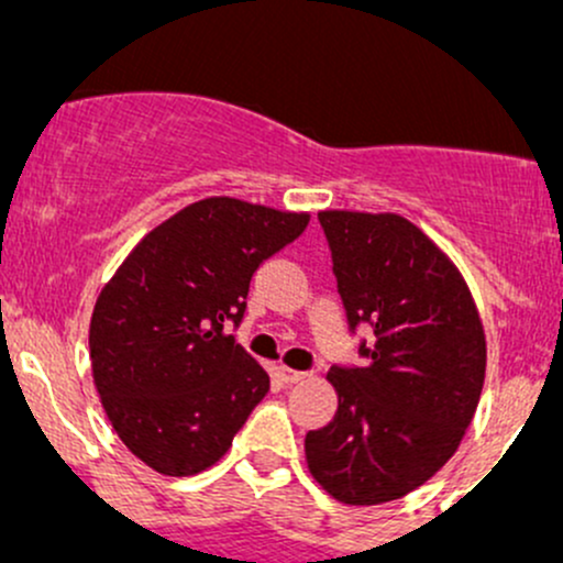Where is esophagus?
Returning a JSON list of instances; mask_svg holds the SVG:
<instances>
[{"label":"esophagus","instance_id":"obj_1","mask_svg":"<svg viewBox=\"0 0 563 563\" xmlns=\"http://www.w3.org/2000/svg\"><path fill=\"white\" fill-rule=\"evenodd\" d=\"M307 376H309V373L294 371V367H286V365L277 367V378H280L283 384H299V380H303Z\"/></svg>","mask_w":563,"mask_h":563}]
</instances>
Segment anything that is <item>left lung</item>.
<instances>
[{
	"label": "left lung",
	"mask_w": 563,
	"mask_h": 563,
	"mask_svg": "<svg viewBox=\"0 0 563 563\" xmlns=\"http://www.w3.org/2000/svg\"><path fill=\"white\" fill-rule=\"evenodd\" d=\"M363 365H333V421L303 439L312 476L346 506H378L455 455L484 386L487 341L471 290L439 245L399 214L320 211Z\"/></svg>",
	"instance_id": "left-lung-1"
}]
</instances>
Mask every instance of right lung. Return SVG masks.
<instances>
[{
    "label": "right lung",
    "instance_id": "add662e5",
    "mask_svg": "<svg viewBox=\"0 0 563 563\" xmlns=\"http://www.w3.org/2000/svg\"><path fill=\"white\" fill-rule=\"evenodd\" d=\"M307 224L238 198L198 200L147 232L97 296L95 386L121 442L158 474L214 466L269 391L224 325L243 320L260 264Z\"/></svg>",
    "mask_w": 563,
    "mask_h": 563
}]
</instances>
